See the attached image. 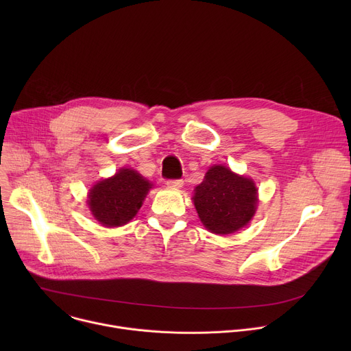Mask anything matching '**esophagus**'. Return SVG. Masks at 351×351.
Wrapping results in <instances>:
<instances>
[{
  "label": "esophagus",
  "instance_id": "34e87169",
  "mask_svg": "<svg viewBox=\"0 0 351 351\" xmlns=\"http://www.w3.org/2000/svg\"><path fill=\"white\" fill-rule=\"evenodd\" d=\"M167 186L171 189H179L183 186V180L182 179H169V180H167Z\"/></svg>",
  "mask_w": 351,
  "mask_h": 351
}]
</instances>
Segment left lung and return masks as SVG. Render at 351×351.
<instances>
[{
    "mask_svg": "<svg viewBox=\"0 0 351 351\" xmlns=\"http://www.w3.org/2000/svg\"><path fill=\"white\" fill-rule=\"evenodd\" d=\"M193 203L199 221L213 233L229 234L245 226L256 214L258 191L253 179L214 165L194 189Z\"/></svg>",
    "mask_w": 351,
    "mask_h": 351,
    "instance_id": "8db88e82",
    "label": "left lung"
}]
</instances>
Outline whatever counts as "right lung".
Returning <instances> with one entry per match:
<instances>
[{
  "label": "right lung",
  "mask_w": 351,
  "mask_h": 351,
  "mask_svg": "<svg viewBox=\"0 0 351 351\" xmlns=\"http://www.w3.org/2000/svg\"><path fill=\"white\" fill-rule=\"evenodd\" d=\"M152 187L138 172L122 168L112 178L99 180L90 189L87 204L103 226H122L134 218Z\"/></svg>",
  "instance_id": "1"
}]
</instances>
